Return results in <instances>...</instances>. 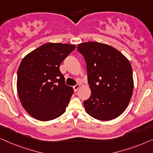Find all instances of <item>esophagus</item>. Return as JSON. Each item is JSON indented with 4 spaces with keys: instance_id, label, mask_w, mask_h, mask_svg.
<instances>
[{
    "instance_id": "obj_1",
    "label": "esophagus",
    "mask_w": 153,
    "mask_h": 153,
    "mask_svg": "<svg viewBox=\"0 0 153 153\" xmlns=\"http://www.w3.org/2000/svg\"><path fill=\"white\" fill-rule=\"evenodd\" d=\"M79 87H80V85H75L74 87V91H75V92H76V91H77V90L79 89Z\"/></svg>"
}]
</instances>
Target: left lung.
Returning <instances> with one entry per match:
<instances>
[{
	"label": "left lung",
	"mask_w": 153,
	"mask_h": 153,
	"mask_svg": "<svg viewBox=\"0 0 153 153\" xmlns=\"http://www.w3.org/2000/svg\"><path fill=\"white\" fill-rule=\"evenodd\" d=\"M77 49L87 64L91 91L83 102L87 113L100 120L119 117L128 107L134 89L129 60L112 46L98 42L82 43Z\"/></svg>",
	"instance_id": "1"
}]
</instances>
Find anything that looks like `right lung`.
<instances>
[{"mask_svg":"<svg viewBox=\"0 0 153 153\" xmlns=\"http://www.w3.org/2000/svg\"><path fill=\"white\" fill-rule=\"evenodd\" d=\"M76 45L47 43L28 53L17 73V91L21 105L34 119L48 121L60 117L74 94L65 84L60 64Z\"/></svg>","mask_w":153,"mask_h":153,"instance_id":"obj_1","label":"right lung"}]
</instances>
